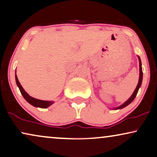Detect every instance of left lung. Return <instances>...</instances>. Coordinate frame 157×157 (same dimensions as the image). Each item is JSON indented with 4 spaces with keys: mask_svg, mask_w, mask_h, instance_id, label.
Listing matches in <instances>:
<instances>
[{
    "mask_svg": "<svg viewBox=\"0 0 157 157\" xmlns=\"http://www.w3.org/2000/svg\"><path fill=\"white\" fill-rule=\"evenodd\" d=\"M138 59H139V62H140V78H139V82H138V84H137V86H136V89L134 90V91L133 92V94H132V96L130 97V98L128 99V100L125 101V102H124L122 105H121L120 106H119V107H117L115 108H113L114 109H122V108L127 107V105H129L130 103L132 102V101L134 100V98H136V94H137V92L139 91V89H140V87H141V85H142V78H143V72H142V62H141V59L140 57L138 56Z\"/></svg>",
    "mask_w": 157,
    "mask_h": 157,
    "instance_id": "left-lung-1",
    "label": "left lung"
}]
</instances>
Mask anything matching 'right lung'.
Segmentation results:
<instances>
[{"instance_id": "right-lung-1", "label": "right lung", "mask_w": 157, "mask_h": 157, "mask_svg": "<svg viewBox=\"0 0 157 157\" xmlns=\"http://www.w3.org/2000/svg\"><path fill=\"white\" fill-rule=\"evenodd\" d=\"M15 73H16V70H15ZM15 82H16L17 86L18 87L20 91H21V93L24 99L28 101V103L30 104V105L34 106L35 107H40V108H47L50 107V105H52V104L54 103L53 101H45V100H38V99H35L33 97L30 96L27 92L25 91V90L23 89V87H22L21 83L19 82L18 79H17V77L15 74Z\"/></svg>"}]
</instances>
